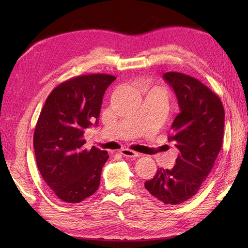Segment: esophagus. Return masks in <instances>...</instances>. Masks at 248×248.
Segmentation results:
<instances>
[{
	"label": "esophagus",
	"mask_w": 248,
	"mask_h": 248,
	"mask_svg": "<svg viewBox=\"0 0 248 248\" xmlns=\"http://www.w3.org/2000/svg\"><path fill=\"white\" fill-rule=\"evenodd\" d=\"M120 153L125 157H130V158H137V157L140 156L138 152L132 151V150H129V149H122L121 151H120Z\"/></svg>",
	"instance_id": "1"
}]
</instances>
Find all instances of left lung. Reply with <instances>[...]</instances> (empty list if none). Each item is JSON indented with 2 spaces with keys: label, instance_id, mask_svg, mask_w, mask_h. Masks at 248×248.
I'll list each match as a JSON object with an SVG mask.
<instances>
[{
  "label": "left lung",
  "instance_id": "1",
  "mask_svg": "<svg viewBox=\"0 0 248 248\" xmlns=\"http://www.w3.org/2000/svg\"><path fill=\"white\" fill-rule=\"evenodd\" d=\"M163 78L179 104L169 140L180 154L174 168H159L145 187L166 205H178L196 196L214 166L222 146L224 109L219 97L197 78L180 72H167Z\"/></svg>",
  "mask_w": 248,
  "mask_h": 248
}]
</instances>
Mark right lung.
Returning a JSON list of instances; mask_svg holds the SVG:
<instances>
[{
	"label": "right lung",
	"mask_w": 248,
	"mask_h": 248,
	"mask_svg": "<svg viewBox=\"0 0 248 248\" xmlns=\"http://www.w3.org/2000/svg\"><path fill=\"white\" fill-rule=\"evenodd\" d=\"M116 79L109 74L79 76L52 90L37 121L33 145L44 181L63 202L77 204L98 189L107 151L85 149V129L98 124L102 97Z\"/></svg>",
	"instance_id": "1"
}]
</instances>
